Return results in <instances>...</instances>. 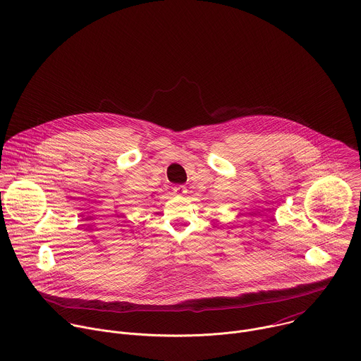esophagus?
Returning a JSON list of instances; mask_svg holds the SVG:
<instances>
[{
  "label": "esophagus",
  "mask_w": 361,
  "mask_h": 361,
  "mask_svg": "<svg viewBox=\"0 0 361 361\" xmlns=\"http://www.w3.org/2000/svg\"><path fill=\"white\" fill-rule=\"evenodd\" d=\"M173 191L176 195H184L187 192V188H185V185H176L173 188Z\"/></svg>",
  "instance_id": "1"
}]
</instances>
